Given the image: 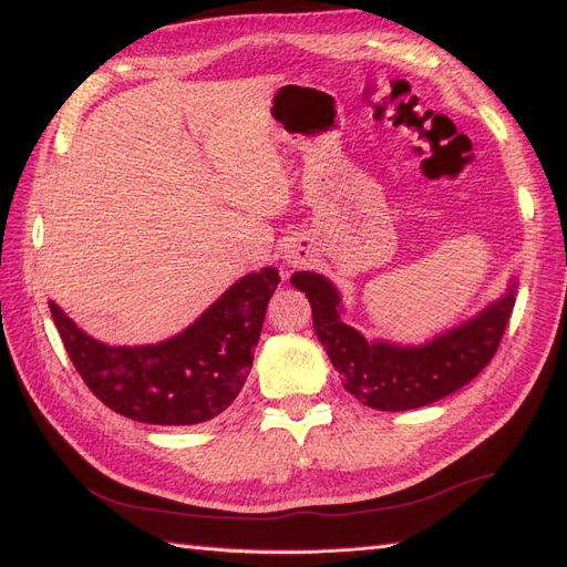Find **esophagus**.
I'll return each mask as SVG.
<instances>
[{"label":"esophagus","mask_w":567,"mask_h":567,"mask_svg":"<svg viewBox=\"0 0 567 567\" xmlns=\"http://www.w3.org/2000/svg\"><path fill=\"white\" fill-rule=\"evenodd\" d=\"M285 262L290 265V268H297V265H302V262H305L302 250H292V248H287V250H285Z\"/></svg>","instance_id":"esophagus-1"}]
</instances>
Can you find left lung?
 Instances as JSON below:
<instances>
[{
    "instance_id": "8db88e82",
    "label": "left lung",
    "mask_w": 567,
    "mask_h": 567,
    "mask_svg": "<svg viewBox=\"0 0 567 567\" xmlns=\"http://www.w3.org/2000/svg\"><path fill=\"white\" fill-rule=\"evenodd\" d=\"M290 282L307 295L317 339L343 375V388L355 394L360 404L380 412L433 404L477 378L497 351L519 290L514 275L495 302L453 329L424 343H394L368 341L358 329L348 327L341 292L329 277L299 270Z\"/></svg>"
}]
</instances>
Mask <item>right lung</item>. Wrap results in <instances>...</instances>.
Instances as JSON below:
<instances>
[{"label": "right lung", "instance_id": "1", "mask_svg": "<svg viewBox=\"0 0 567 567\" xmlns=\"http://www.w3.org/2000/svg\"><path fill=\"white\" fill-rule=\"evenodd\" d=\"M280 272L262 268L236 280L187 329L146 346H110L84 333L55 302L51 317L72 365L116 414L155 426H192L236 400L252 365Z\"/></svg>", "mask_w": 567, "mask_h": 567}]
</instances>
